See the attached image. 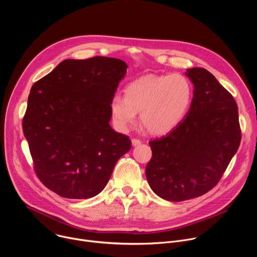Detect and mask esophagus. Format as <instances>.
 <instances>
[{"label":"esophagus","instance_id":"34e87169","mask_svg":"<svg viewBox=\"0 0 257 257\" xmlns=\"http://www.w3.org/2000/svg\"><path fill=\"white\" fill-rule=\"evenodd\" d=\"M141 140L140 139H138V138H133L132 139V145L133 146H137V145H139V144H141Z\"/></svg>","mask_w":257,"mask_h":257}]
</instances>
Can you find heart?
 I'll return each instance as SVG.
<instances>
[{
    "instance_id": "heart-1",
    "label": "heart",
    "mask_w": 257,
    "mask_h": 257,
    "mask_svg": "<svg viewBox=\"0 0 257 257\" xmlns=\"http://www.w3.org/2000/svg\"><path fill=\"white\" fill-rule=\"evenodd\" d=\"M190 80L180 73L146 75L128 84L125 96L116 94L109 102L115 125L125 131L136 120L152 134L163 135L175 129L185 118L192 101Z\"/></svg>"
}]
</instances>
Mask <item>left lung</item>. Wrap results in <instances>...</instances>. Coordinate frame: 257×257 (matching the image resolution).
<instances>
[{"label": "left lung", "instance_id": "obj_1", "mask_svg": "<svg viewBox=\"0 0 257 257\" xmlns=\"http://www.w3.org/2000/svg\"><path fill=\"white\" fill-rule=\"evenodd\" d=\"M194 85L186 117L166 136L150 141L145 175L153 191L169 201L201 196L221 180L241 141L233 95L203 68L188 69Z\"/></svg>", "mask_w": 257, "mask_h": 257}]
</instances>
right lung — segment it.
Instances as JSON below:
<instances>
[{
    "label": "right lung",
    "mask_w": 257,
    "mask_h": 257,
    "mask_svg": "<svg viewBox=\"0 0 257 257\" xmlns=\"http://www.w3.org/2000/svg\"><path fill=\"white\" fill-rule=\"evenodd\" d=\"M127 64L115 58L65 60L36 81L22 121L34 172L65 198L97 195L131 149L109 126V102Z\"/></svg>",
    "instance_id": "add662e5"
}]
</instances>
